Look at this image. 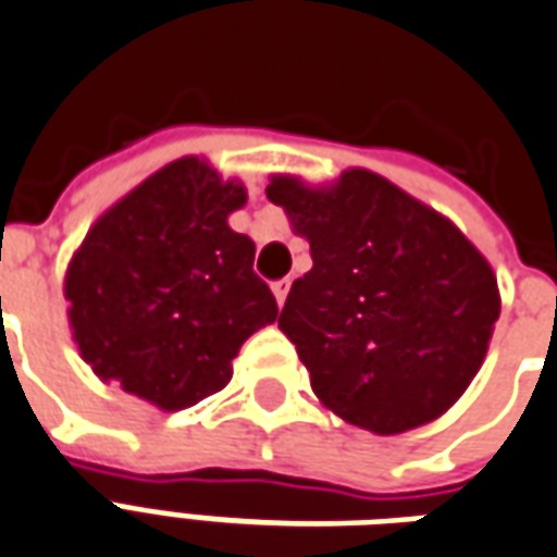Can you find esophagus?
I'll return each instance as SVG.
<instances>
[{"instance_id":"esophagus-1","label":"esophagus","mask_w":557,"mask_h":557,"mask_svg":"<svg viewBox=\"0 0 557 557\" xmlns=\"http://www.w3.org/2000/svg\"><path fill=\"white\" fill-rule=\"evenodd\" d=\"M287 290H290V278H278V282H273V294H275V302H278V306H284Z\"/></svg>"}]
</instances>
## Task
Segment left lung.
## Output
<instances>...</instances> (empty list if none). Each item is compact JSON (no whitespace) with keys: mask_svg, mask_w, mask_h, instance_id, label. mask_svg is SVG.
Wrapping results in <instances>:
<instances>
[{"mask_svg":"<svg viewBox=\"0 0 557 557\" xmlns=\"http://www.w3.org/2000/svg\"><path fill=\"white\" fill-rule=\"evenodd\" d=\"M267 198L311 243L278 329L314 395L380 436L440 418L466 392L498 320L484 255L448 219L364 169L332 189L275 177Z\"/></svg>","mask_w":557,"mask_h":557,"instance_id":"left-lung-1","label":"left lung"}]
</instances>
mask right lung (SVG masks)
Returning <instances> with one entry per match:
<instances>
[{
    "instance_id": "right-lung-1",
    "label": "right lung",
    "mask_w": 557,
    "mask_h": 557,
    "mask_svg": "<svg viewBox=\"0 0 557 557\" xmlns=\"http://www.w3.org/2000/svg\"><path fill=\"white\" fill-rule=\"evenodd\" d=\"M246 189L198 157L165 165L97 219L64 278L73 338L100 380L160 409L216 395L251 332L278 318L228 228Z\"/></svg>"
}]
</instances>
